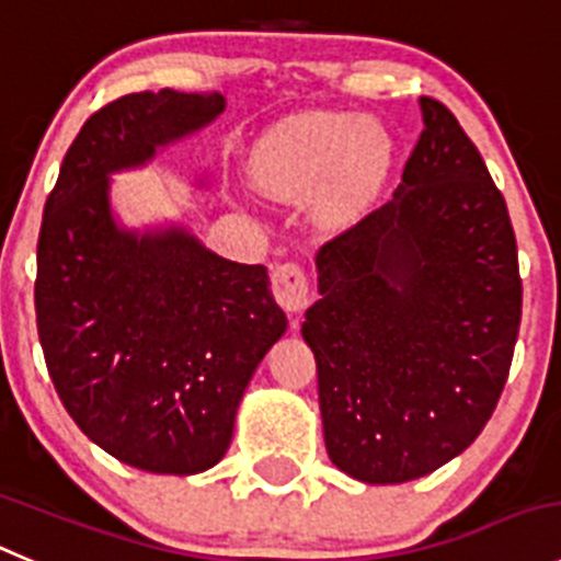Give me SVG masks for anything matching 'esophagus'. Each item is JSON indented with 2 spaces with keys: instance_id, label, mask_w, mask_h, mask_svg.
<instances>
[{
  "instance_id": "esophagus-1",
  "label": "esophagus",
  "mask_w": 561,
  "mask_h": 561,
  "mask_svg": "<svg viewBox=\"0 0 561 561\" xmlns=\"http://www.w3.org/2000/svg\"><path fill=\"white\" fill-rule=\"evenodd\" d=\"M272 295L280 302V308L289 313H302L311 306V286H308V275L300 264L289 261V264L275 266L272 272Z\"/></svg>"
}]
</instances>
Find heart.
Here are the masks:
<instances>
[{
    "label": "heart",
    "instance_id": "obj_1",
    "mask_svg": "<svg viewBox=\"0 0 561 561\" xmlns=\"http://www.w3.org/2000/svg\"><path fill=\"white\" fill-rule=\"evenodd\" d=\"M393 164L382 126L355 112L311 110L284 117L250 151V179L277 197L313 192V215L346 226L380 195Z\"/></svg>",
    "mask_w": 561,
    "mask_h": 561
}]
</instances>
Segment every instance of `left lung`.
I'll return each instance as SVG.
<instances>
[{"instance_id":"8db88e82","label":"left lung","mask_w":561,"mask_h":561,"mask_svg":"<svg viewBox=\"0 0 561 561\" xmlns=\"http://www.w3.org/2000/svg\"><path fill=\"white\" fill-rule=\"evenodd\" d=\"M419 104L402 184L319 250L322 297L302 322L328 455L366 484L426 477L477 440L520 324L504 195L457 117Z\"/></svg>"}]
</instances>
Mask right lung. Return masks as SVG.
<instances>
[{
	"mask_svg": "<svg viewBox=\"0 0 561 561\" xmlns=\"http://www.w3.org/2000/svg\"><path fill=\"white\" fill-rule=\"evenodd\" d=\"M222 110L220 93L170 88L112 101L71 142L44 209L35 313L51 382L79 430L140 471L217 466L289 324L266 266L222 259L179 222L126 228L112 209V173L146 168Z\"/></svg>",
	"mask_w": 561,
	"mask_h": 561,
	"instance_id": "right-lung-1",
	"label": "right lung"
}]
</instances>
